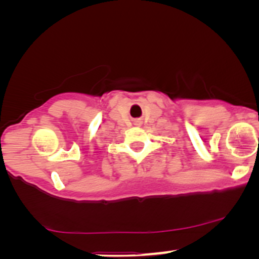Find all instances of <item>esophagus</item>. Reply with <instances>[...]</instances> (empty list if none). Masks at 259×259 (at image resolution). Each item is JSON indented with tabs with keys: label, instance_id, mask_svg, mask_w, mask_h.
<instances>
[{
	"label": "esophagus",
	"instance_id": "esophagus-1",
	"mask_svg": "<svg viewBox=\"0 0 259 259\" xmlns=\"http://www.w3.org/2000/svg\"><path fill=\"white\" fill-rule=\"evenodd\" d=\"M136 125H137V126H140L141 122H140V121H136Z\"/></svg>",
	"mask_w": 259,
	"mask_h": 259
}]
</instances>
